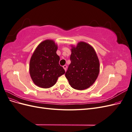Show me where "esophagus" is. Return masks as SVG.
<instances>
[{"mask_svg": "<svg viewBox=\"0 0 132 132\" xmlns=\"http://www.w3.org/2000/svg\"><path fill=\"white\" fill-rule=\"evenodd\" d=\"M63 67L64 69L65 70V71H66V70H67V65H64L63 66Z\"/></svg>", "mask_w": 132, "mask_h": 132, "instance_id": "1", "label": "esophagus"}]
</instances>
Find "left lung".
<instances>
[{
  "label": "left lung",
  "mask_w": 132,
  "mask_h": 132,
  "mask_svg": "<svg viewBox=\"0 0 132 132\" xmlns=\"http://www.w3.org/2000/svg\"><path fill=\"white\" fill-rule=\"evenodd\" d=\"M71 63L65 77L73 89L83 90L95 82L100 72V62L94 48L90 44L80 41L71 45Z\"/></svg>",
  "instance_id": "1"
}]
</instances>
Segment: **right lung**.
Segmentation results:
<instances>
[{"instance_id": "obj_1", "label": "right lung", "mask_w": 132, "mask_h": 132, "mask_svg": "<svg viewBox=\"0 0 132 132\" xmlns=\"http://www.w3.org/2000/svg\"><path fill=\"white\" fill-rule=\"evenodd\" d=\"M58 46L53 40L46 39L35 49L30 61L29 71L34 83L41 88L47 89L57 82L58 77L65 73L60 66L57 54Z\"/></svg>"}]
</instances>
